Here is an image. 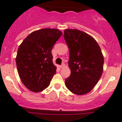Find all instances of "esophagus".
Returning <instances> with one entry per match:
<instances>
[{
  "mask_svg": "<svg viewBox=\"0 0 122 122\" xmlns=\"http://www.w3.org/2000/svg\"><path fill=\"white\" fill-rule=\"evenodd\" d=\"M64 67H65V64H62V65H60V67L61 68V69H62V68H64Z\"/></svg>",
  "mask_w": 122,
  "mask_h": 122,
  "instance_id": "1",
  "label": "esophagus"
}]
</instances>
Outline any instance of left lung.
Here are the masks:
<instances>
[{"mask_svg": "<svg viewBox=\"0 0 122 122\" xmlns=\"http://www.w3.org/2000/svg\"><path fill=\"white\" fill-rule=\"evenodd\" d=\"M69 49L71 73L66 79V87L77 95L90 92L103 72L104 58L100 46L92 36L78 30L64 31Z\"/></svg>", "mask_w": 122, "mask_h": 122, "instance_id": "left-lung-1", "label": "left lung"}]
</instances>
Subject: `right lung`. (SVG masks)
I'll return each mask as SVG.
<instances>
[{"instance_id": "1", "label": "right lung", "mask_w": 122, "mask_h": 122, "mask_svg": "<svg viewBox=\"0 0 122 122\" xmlns=\"http://www.w3.org/2000/svg\"><path fill=\"white\" fill-rule=\"evenodd\" d=\"M62 33L44 28L28 35L18 48L15 58L19 77L29 90L38 92L50 85L56 69L51 50Z\"/></svg>"}]
</instances>
